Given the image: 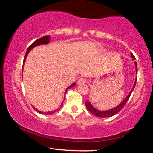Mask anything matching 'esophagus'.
<instances>
[{"label":"esophagus","mask_w":153,"mask_h":153,"mask_svg":"<svg viewBox=\"0 0 153 153\" xmlns=\"http://www.w3.org/2000/svg\"><path fill=\"white\" fill-rule=\"evenodd\" d=\"M85 81H86V80H85V78H80L78 80V85H82V84L85 83Z\"/></svg>","instance_id":"34e87169"}]
</instances>
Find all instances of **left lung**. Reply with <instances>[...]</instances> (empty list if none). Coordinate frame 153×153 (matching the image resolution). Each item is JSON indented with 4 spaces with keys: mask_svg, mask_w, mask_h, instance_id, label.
I'll use <instances>...</instances> for the list:
<instances>
[{
    "mask_svg": "<svg viewBox=\"0 0 153 153\" xmlns=\"http://www.w3.org/2000/svg\"><path fill=\"white\" fill-rule=\"evenodd\" d=\"M131 57H132L133 59H135L134 54H133L132 53H131ZM135 67H136V71H137V65L136 62H135ZM136 82H137V78H136V80H135L134 86H133L132 89H131V91H130V93H129V95L127 96V98H126V99H124V101H123L118 106L115 107V108H112V109H111V110L102 111H99V110L96 109V108H94V107L92 106V105L91 104L90 102H88H88H85V106H86V108H88V110L91 114H93L96 116V117H101V118H104V117H112V116L117 114L118 112L122 110L123 108H124V106H125L126 103H127L128 100H129V97H130V96H131V94L132 93V91H133V90H134L135 85H136Z\"/></svg>",
    "mask_w": 153,
    "mask_h": 153,
    "instance_id": "8db88e82",
    "label": "left lung"
}]
</instances>
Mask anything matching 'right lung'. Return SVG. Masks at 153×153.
I'll return each instance as SVG.
<instances>
[{
	"mask_svg": "<svg viewBox=\"0 0 153 153\" xmlns=\"http://www.w3.org/2000/svg\"><path fill=\"white\" fill-rule=\"evenodd\" d=\"M49 42H50V36H43V37L38 39H36V41L34 42H33L32 44H31V45H30V46H29V47H28L27 51H26V54H25V56H24V61H25L26 57V56H27L28 53H29V52L31 50V49L34 48V47L38 46V45H45V44H47V43H49ZM75 85V83L74 82V83H73V84H72V85H71V86L68 87V88H67L66 91H65V94H66L67 91H68V89L71 88H72L73 86H74ZM36 111H37L39 112V113H41V114H42V113H43V112L40 111H38V110H36ZM54 111L47 112V113H45V114H54Z\"/></svg>",
	"mask_w": 153,
	"mask_h": 153,
	"instance_id": "right-lung-1",
	"label": "right lung"
}]
</instances>
